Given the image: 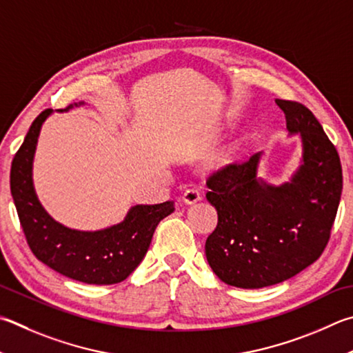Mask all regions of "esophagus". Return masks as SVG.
Returning <instances> with one entry per match:
<instances>
[{"instance_id": "1", "label": "esophagus", "mask_w": 353, "mask_h": 353, "mask_svg": "<svg viewBox=\"0 0 353 353\" xmlns=\"http://www.w3.org/2000/svg\"><path fill=\"white\" fill-rule=\"evenodd\" d=\"M201 199H202L201 193H199V191L194 190V188L185 190L183 194H182V202H185L187 205H193V203L201 201Z\"/></svg>"}]
</instances>
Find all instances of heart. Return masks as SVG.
Masks as SVG:
<instances>
[{"mask_svg":"<svg viewBox=\"0 0 353 353\" xmlns=\"http://www.w3.org/2000/svg\"><path fill=\"white\" fill-rule=\"evenodd\" d=\"M233 157H234V151L230 150V151L225 152V154H222V156L219 157V163H221V165H225V163H228V162H232Z\"/></svg>","mask_w":353,"mask_h":353,"instance_id":"1","label":"heart"}]
</instances>
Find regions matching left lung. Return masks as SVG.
<instances>
[{"label": "left lung", "instance_id": "obj_1", "mask_svg": "<svg viewBox=\"0 0 353 353\" xmlns=\"http://www.w3.org/2000/svg\"><path fill=\"white\" fill-rule=\"evenodd\" d=\"M287 130L303 142L301 165L288 182L258 177L262 152L230 163L208 177V202L217 227L205 254L222 283L262 288L294 276L324 252L343 191L338 151L309 108L279 100Z\"/></svg>", "mask_w": 353, "mask_h": 353}]
</instances>
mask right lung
<instances>
[{"label":"right lung","instance_id":"obj_1","mask_svg":"<svg viewBox=\"0 0 353 353\" xmlns=\"http://www.w3.org/2000/svg\"><path fill=\"white\" fill-rule=\"evenodd\" d=\"M80 105L85 103L74 106ZM50 114L52 110H46L34 120L12 160L10 193L26 241L38 261L63 276L95 285L121 283L145 258L156 227L174 211V202L134 205L117 225L97 232H80L52 219L38 201L32 181L38 136Z\"/></svg>","mask_w":353,"mask_h":353}]
</instances>
